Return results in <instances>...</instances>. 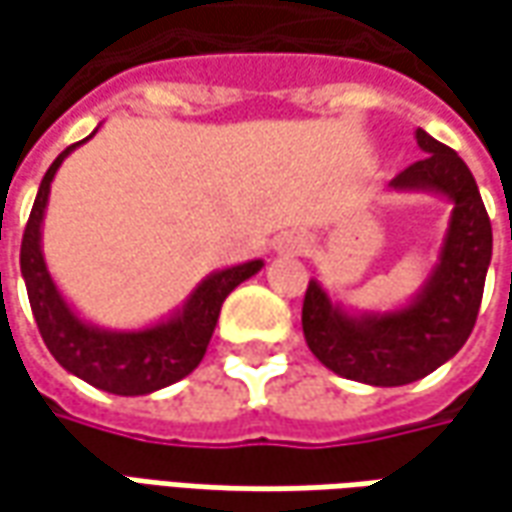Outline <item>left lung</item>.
I'll return each mask as SVG.
<instances>
[{
	"mask_svg": "<svg viewBox=\"0 0 512 512\" xmlns=\"http://www.w3.org/2000/svg\"><path fill=\"white\" fill-rule=\"evenodd\" d=\"M427 156L404 168L393 187H430L453 199L450 230L430 285L410 307L390 316L350 319L310 282L302 305L307 347L319 362L353 382L399 387L424 379L453 359L473 333L484 276L493 253V227L482 193L459 153L416 130Z\"/></svg>",
	"mask_w": 512,
	"mask_h": 512,
	"instance_id": "left-lung-1",
	"label": "left lung"
}]
</instances>
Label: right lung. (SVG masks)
I'll list each match as a JSON object with an SVG mask.
<instances>
[{"instance_id": "right-lung-1", "label": "right lung", "mask_w": 512, "mask_h": 512, "mask_svg": "<svg viewBox=\"0 0 512 512\" xmlns=\"http://www.w3.org/2000/svg\"><path fill=\"white\" fill-rule=\"evenodd\" d=\"M76 145L62 150L48 168L36 193V202L30 207L25 233H22L19 265H22V276L28 287L30 310L53 359L73 376L116 396H145V393L162 390L168 384L185 379L187 373L199 367V362L205 359V350L227 293L250 279L253 273H259L262 262L256 259L247 265L213 273L207 282L199 285L179 316L150 330L105 333V330L79 322L50 282L48 267L39 250V227H42V216L48 205L53 173Z\"/></svg>"}]
</instances>
